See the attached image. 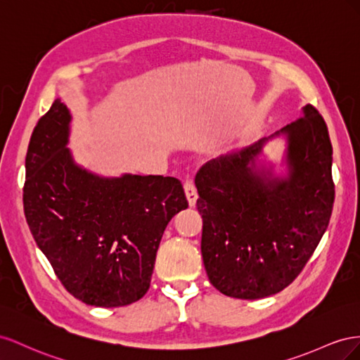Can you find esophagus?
Listing matches in <instances>:
<instances>
[{
	"instance_id": "esophagus-1",
	"label": "esophagus",
	"mask_w": 360,
	"mask_h": 360,
	"mask_svg": "<svg viewBox=\"0 0 360 360\" xmlns=\"http://www.w3.org/2000/svg\"><path fill=\"white\" fill-rule=\"evenodd\" d=\"M184 190H186V196H187V200H188V205L190 207H194L196 205V200H198V190L196 187H194V182L193 181H186V184H184Z\"/></svg>"
}]
</instances>
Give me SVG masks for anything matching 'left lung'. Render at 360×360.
Masks as SVG:
<instances>
[{
	"label": "left lung",
	"instance_id": "1",
	"mask_svg": "<svg viewBox=\"0 0 360 360\" xmlns=\"http://www.w3.org/2000/svg\"><path fill=\"white\" fill-rule=\"evenodd\" d=\"M283 136L285 174L259 157ZM332 143L312 105L270 137L208 161L196 174L203 219L202 258L210 282L233 299L285 290L303 270L330 220Z\"/></svg>",
	"mask_w": 360,
	"mask_h": 360
}]
</instances>
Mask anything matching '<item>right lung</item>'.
<instances>
[{
  "label": "right lung",
  "instance_id": "add662e5",
  "mask_svg": "<svg viewBox=\"0 0 360 360\" xmlns=\"http://www.w3.org/2000/svg\"><path fill=\"white\" fill-rule=\"evenodd\" d=\"M70 122L60 99L37 122L25 157V219L75 299L127 306L148 292L164 229L188 202L176 178H107L79 166L68 148Z\"/></svg>",
  "mask_w": 360,
  "mask_h": 360
}]
</instances>
